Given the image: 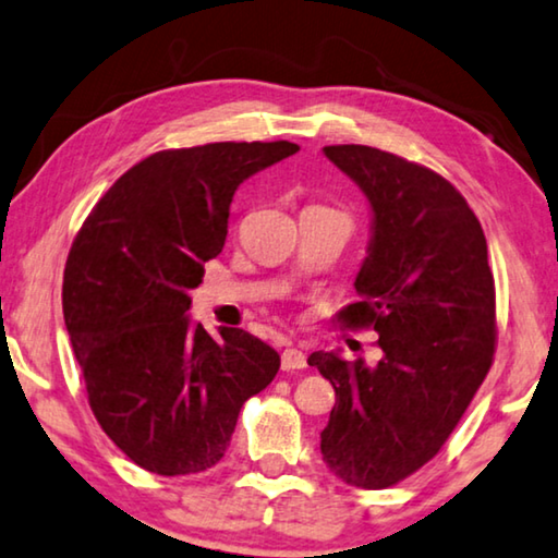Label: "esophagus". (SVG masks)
Listing matches in <instances>:
<instances>
[{"mask_svg":"<svg viewBox=\"0 0 558 558\" xmlns=\"http://www.w3.org/2000/svg\"><path fill=\"white\" fill-rule=\"evenodd\" d=\"M304 366H306V356L302 349L287 347L281 351V368H284V372H294V368H304Z\"/></svg>","mask_w":558,"mask_h":558,"instance_id":"34e87169","label":"esophagus"}]
</instances>
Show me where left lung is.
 <instances>
[{"mask_svg":"<svg viewBox=\"0 0 558 558\" xmlns=\"http://www.w3.org/2000/svg\"><path fill=\"white\" fill-rule=\"evenodd\" d=\"M324 154L372 207L359 302L339 322L379 333L381 359L308 356L337 391L322 457L341 482L387 488L439 453L492 368L494 274L476 214L441 174L364 144Z\"/></svg>","mask_w":558,"mask_h":558,"instance_id":"obj_1","label":"left lung"}]
</instances>
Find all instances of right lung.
<instances>
[{"label":"right lung","instance_id":"add662e5","mask_svg":"<svg viewBox=\"0 0 558 558\" xmlns=\"http://www.w3.org/2000/svg\"><path fill=\"white\" fill-rule=\"evenodd\" d=\"M291 142H217L142 159L76 234L62 306L99 426L136 466L186 476L225 457L244 401L281 359L244 329L214 339L190 291L227 242L244 179L296 154Z\"/></svg>","mask_w":558,"mask_h":558}]
</instances>
